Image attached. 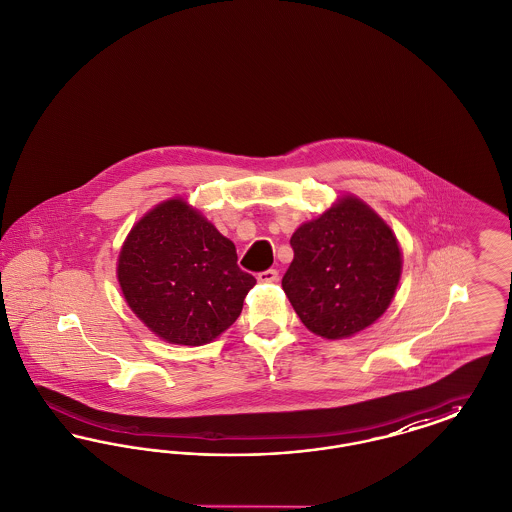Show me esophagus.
Segmentation results:
<instances>
[{
  "mask_svg": "<svg viewBox=\"0 0 512 512\" xmlns=\"http://www.w3.org/2000/svg\"><path fill=\"white\" fill-rule=\"evenodd\" d=\"M277 279H279L277 269H266V271H260V273H258V281H260V283H275Z\"/></svg>",
  "mask_w": 512,
  "mask_h": 512,
  "instance_id": "1",
  "label": "esophagus"
}]
</instances>
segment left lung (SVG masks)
Returning a JSON list of instances; mask_svg holds the SVG:
<instances>
[{
	"label": "left lung",
	"mask_w": 512,
	"mask_h": 512,
	"mask_svg": "<svg viewBox=\"0 0 512 512\" xmlns=\"http://www.w3.org/2000/svg\"><path fill=\"white\" fill-rule=\"evenodd\" d=\"M294 260L283 290L300 321L323 338L373 325L400 283L401 252L392 229L356 197H346L290 237Z\"/></svg>",
	"instance_id": "1"
}]
</instances>
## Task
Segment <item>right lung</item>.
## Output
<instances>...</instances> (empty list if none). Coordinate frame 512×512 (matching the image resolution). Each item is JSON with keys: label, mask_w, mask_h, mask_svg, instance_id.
I'll list each match as a JSON object with an SVG mask.
<instances>
[{"label": "right lung", "mask_w": 512, "mask_h": 512, "mask_svg": "<svg viewBox=\"0 0 512 512\" xmlns=\"http://www.w3.org/2000/svg\"><path fill=\"white\" fill-rule=\"evenodd\" d=\"M128 306L160 338L200 346L229 329L256 279L235 245L181 199L166 200L130 231L118 258Z\"/></svg>", "instance_id": "obj_1"}]
</instances>
